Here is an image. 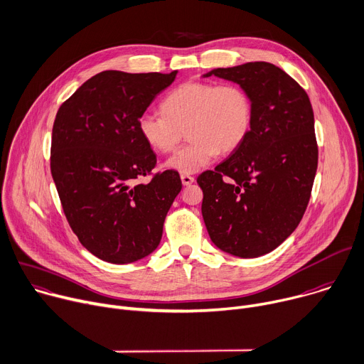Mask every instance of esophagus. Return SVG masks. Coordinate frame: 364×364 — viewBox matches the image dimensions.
Returning a JSON list of instances; mask_svg holds the SVG:
<instances>
[{
    "label": "esophagus",
    "mask_w": 364,
    "mask_h": 364,
    "mask_svg": "<svg viewBox=\"0 0 364 364\" xmlns=\"http://www.w3.org/2000/svg\"><path fill=\"white\" fill-rule=\"evenodd\" d=\"M181 181H182V183H183L185 186H189L191 183L195 182V178L191 176V175H181Z\"/></svg>",
    "instance_id": "obj_1"
}]
</instances>
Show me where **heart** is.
I'll return each instance as SVG.
<instances>
[{"label":"heart","mask_w":364,"mask_h":364,"mask_svg":"<svg viewBox=\"0 0 364 364\" xmlns=\"http://www.w3.org/2000/svg\"><path fill=\"white\" fill-rule=\"evenodd\" d=\"M162 112H143L137 132L151 149L168 154L186 127L189 141L166 159L165 168L191 175L208 166L218 154L241 146L252 126L254 105L240 85L188 82L164 99Z\"/></svg>","instance_id":"obj_1"}]
</instances>
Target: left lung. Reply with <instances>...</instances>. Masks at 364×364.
<instances>
[{
	"instance_id": "obj_1",
	"label": "left lung",
	"mask_w": 364,
	"mask_h": 364,
	"mask_svg": "<svg viewBox=\"0 0 364 364\" xmlns=\"http://www.w3.org/2000/svg\"><path fill=\"white\" fill-rule=\"evenodd\" d=\"M210 76L242 86L254 117L241 146L196 179L203 223L221 251L257 258L294 232L309 205L318 159L313 107L300 85L271 63L202 75Z\"/></svg>"
}]
</instances>
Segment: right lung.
<instances>
[{
    "instance_id": "1",
    "label": "right lung",
    "mask_w": 364,
    "mask_h": 364,
    "mask_svg": "<svg viewBox=\"0 0 364 364\" xmlns=\"http://www.w3.org/2000/svg\"><path fill=\"white\" fill-rule=\"evenodd\" d=\"M176 73L102 71L55 114L50 165L63 210L82 245L106 262L130 264L151 255L182 189L175 171L136 183L156 165L137 119Z\"/></svg>"
}]
</instances>
